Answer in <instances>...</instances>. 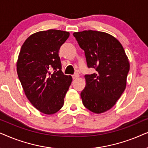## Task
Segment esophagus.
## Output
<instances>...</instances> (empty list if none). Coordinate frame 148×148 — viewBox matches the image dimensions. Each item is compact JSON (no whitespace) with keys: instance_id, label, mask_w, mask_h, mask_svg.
<instances>
[{"instance_id":"34e87169","label":"esophagus","mask_w":148,"mask_h":148,"mask_svg":"<svg viewBox=\"0 0 148 148\" xmlns=\"http://www.w3.org/2000/svg\"><path fill=\"white\" fill-rule=\"evenodd\" d=\"M78 77H79V74H74V75H72L73 79H76V78H78Z\"/></svg>"}]
</instances>
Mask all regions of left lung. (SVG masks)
<instances>
[{
  "instance_id": "1",
  "label": "left lung",
  "mask_w": 148,
  "mask_h": 148,
  "mask_svg": "<svg viewBox=\"0 0 148 148\" xmlns=\"http://www.w3.org/2000/svg\"><path fill=\"white\" fill-rule=\"evenodd\" d=\"M73 35L84 51L88 68L96 70L84 76L82 103L92 112L103 113L115 105L125 89L129 60L121 42L108 33L84 30Z\"/></svg>"
}]
</instances>
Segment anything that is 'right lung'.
<instances>
[{
	"mask_svg": "<svg viewBox=\"0 0 148 148\" xmlns=\"http://www.w3.org/2000/svg\"><path fill=\"white\" fill-rule=\"evenodd\" d=\"M68 32L48 29L32 34L19 52L17 72L25 95L34 108L53 114L63 107L72 78L64 74L59 50Z\"/></svg>",
	"mask_w": 148,
	"mask_h": 148,
	"instance_id": "add662e5",
	"label": "right lung"
}]
</instances>
